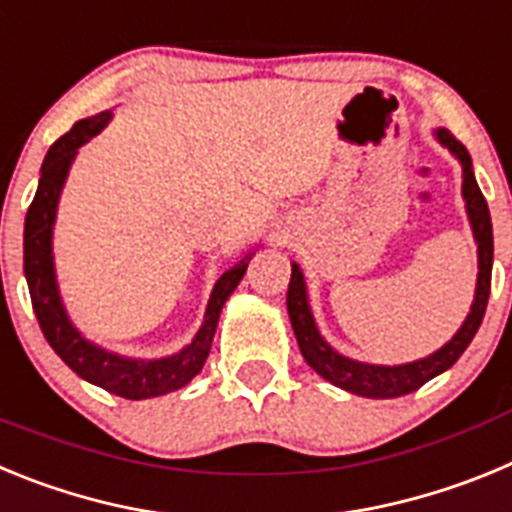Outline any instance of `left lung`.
Returning a JSON list of instances; mask_svg holds the SVG:
<instances>
[{
	"label": "left lung",
	"mask_w": 512,
	"mask_h": 512,
	"mask_svg": "<svg viewBox=\"0 0 512 512\" xmlns=\"http://www.w3.org/2000/svg\"><path fill=\"white\" fill-rule=\"evenodd\" d=\"M438 140L443 146L449 148L456 158L461 161L464 169V200H467L469 223H472L474 238H477L479 248V277H477V295H474L472 312L467 315L464 325L459 328L454 338L443 348H438L436 354L428 359L413 361V364L402 366H374V364H361V361H351L346 356L336 354L328 343L320 338L312 312L307 307L305 295V279H302L300 266L292 264V279H289L287 289V310L292 328H295L297 343L305 356L307 364L315 369L323 379L330 384H336L341 390H348L351 395L361 397H374V400H387V397H400L410 395L418 387H423L428 379L436 374L446 372L449 366L456 364L467 346L472 343L474 333L479 330V323L485 318L487 300H490V282H492V223H490V210H487L485 194L479 192L477 179L472 171V158H469L467 148L461 146L459 140L449 133V130H438Z\"/></svg>",
	"instance_id": "1"
}]
</instances>
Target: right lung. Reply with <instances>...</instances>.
Returning <instances> with one entry per match:
<instances>
[{
  "mask_svg": "<svg viewBox=\"0 0 512 512\" xmlns=\"http://www.w3.org/2000/svg\"><path fill=\"white\" fill-rule=\"evenodd\" d=\"M107 120H110V112L79 120L69 133L61 135L53 143L48 156H45L38 192H35V200L25 217V279L27 287H30V300H33L40 330H43L45 341L51 343L53 351L61 356L63 364L74 369L81 379L97 384L112 395L125 397V400H146V397L179 390L202 372L207 354H210L212 338H215L220 310L246 274L253 253H246L238 264L230 266L223 277L217 279L210 302H207L205 323H202L200 333L179 354L158 361H135L107 354L102 348L84 341L66 318L61 297H58L51 256V228L53 220H56L58 194H61L63 179L69 174L76 148L87 143L92 135H97L107 125Z\"/></svg>",
  "mask_w": 512,
  "mask_h": 512,
  "instance_id": "obj_1",
  "label": "right lung"
}]
</instances>
